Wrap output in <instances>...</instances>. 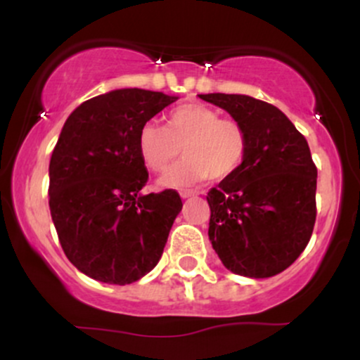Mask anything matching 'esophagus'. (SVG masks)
<instances>
[{"mask_svg":"<svg viewBox=\"0 0 360 360\" xmlns=\"http://www.w3.org/2000/svg\"><path fill=\"white\" fill-rule=\"evenodd\" d=\"M181 194V198H183V200H186V198H189V196H194V191H188V189H183V191L179 193Z\"/></svg>","mask_w":360,"mask_h":360,"instance_id":"obj_1","label":"esophagus"}]
</instances>
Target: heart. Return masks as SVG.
Instances as JSON below:
<instances>
[{
	"label": "heart",
	"mask_w": 360,
	"mask_h": 360,
	"mask_svg": "<svg viewBox=\"0 0 360 360\" xmlns=\"http://www.w3.org/2000/svg\"><path fill=\"white\" fill-rule=\"evenodd\" d=\"M184 159L160 177L159 184L183 188L210 177L223 181L233 176L247 154V135L238 122L221 118L201 103L177 106L169 113L167 127L147 122L139 131V154L154 172H162L179 157Z\"/></svg>",
	"instance_id": "obj_1"
}]
</instances>
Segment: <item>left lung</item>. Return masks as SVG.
Returning <instances> with one entry per match:
<instances>
[{"instance_id": "1", "label": "left lung", "mask_w": 360, "mask_h": 360, "mask_svg": "<svg viewBox=\"0 0 360 360\" xmlns=\"http://www.w3.org/2000/svg\"><path fill=\"white\" fill-rule=\"evenodd\" d=\"M247 135L240 169L208 191V237L223 266L245 278L288 269L311 238L316 166L308 142L274 105L245 94H200Z\"/></svg>"}]
</instances>
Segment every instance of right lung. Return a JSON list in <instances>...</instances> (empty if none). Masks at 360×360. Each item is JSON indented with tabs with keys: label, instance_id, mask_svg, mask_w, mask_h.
Segmentation results:
<instances>
[{
	"label": "right lung",
	"instance_id": "obj_1",
	"mask_svg": "<svg viewBox=\"0 0 360 360\" xmlns=\"http://www.w3.org/2000/svg\"><path fill=\"white\" fill-rule=\"evenodd\" d=\"M176 100L115 89L65 120L49 166V206L62 250L82 274L125 286L159 262L183 201L174 189L140 194L148 172L139 131Z\"/></svg>",
	"mask_w": 360,
	"mask_h": 360
}]
</instances>
